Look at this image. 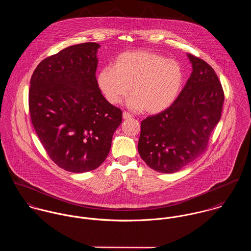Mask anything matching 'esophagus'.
Instances as JSON below:
<instances>
[{
	"mask_svg": "<svg viewBox=\"0 0 251 251\" xmlns=\"http://www.w3.org/2000/svg\"><path fill=\"white\" fill-rule=\"evenodd\" d=\"M123 118H124L125 120H128V119H131L132 116H131L128 112H123Z\"/></svg>",
	"mask_w": 251,
	"mask_h": 251,
	"instance_id": "obj_1",
	"label": "esophagus"
}]
</instances>
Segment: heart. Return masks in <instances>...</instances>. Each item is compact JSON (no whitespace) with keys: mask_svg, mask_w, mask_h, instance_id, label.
Segmentation results:
<instances>
[{"mask_svg":"<svg viewBox=\"0 0 251 251\" xmlns=\"http://www.w3.org/2000/svg\"><path fill=\"white\" fill-rule=\"evenodd\" d=\"M98 84L108 102L117 104L130 95L127 105L157 114L170 107L183 84V72L179 63L157 53L138 50L117 57L114 66L103 68L98 74Z\"/></svg>","mask_w":251,"mask_h":251,"instance_id":"obj_1","label":"heart"}]
</instances>
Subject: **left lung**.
<instances>
[{"mask_svg":"<svg viewBox=\"0 0 251 251\" xmlns=\"http://www.w3.org/2000/svg\"><path fill=\"white\" fill-rule=\"evenodd\" d=\"M192 72L173 104L141 123L138 151L146 164L175 173L200 156L218 124L224 93L214 69L187 54Z\"/></svg>","mask_w":251,"mask_h":251,"instance_id":"1","label":"left lung"}]
</instances>
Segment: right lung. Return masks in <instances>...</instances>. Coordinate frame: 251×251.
Returning <instances> with one entry per match:
<instances>
[{"instance_id":"add662e5","label":"right lung","mask_w":251,"mask_h":251,"mask_svg":"<svg viewBox=\"0 0 251 251\" xmlns=\"http://www.w3.org/2000/svg\"><path fill=\"white\" fill-rule=\"evenodd\" d=\"M96 42L67 47L32 75L29 110L49 157L72 173L95 170L107 157L122 111L102 96L96 77Z\"/></svg>"}]
</instances>
